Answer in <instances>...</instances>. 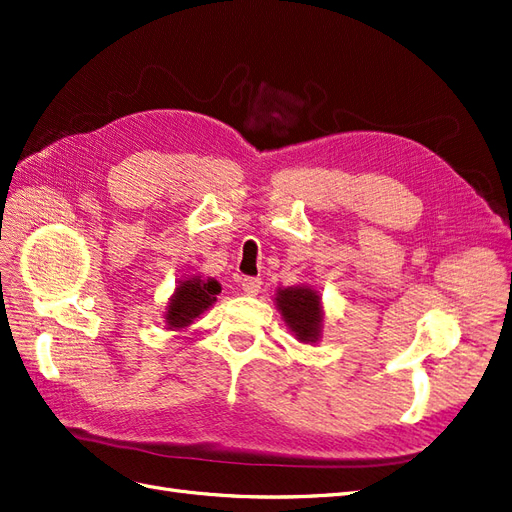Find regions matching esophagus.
<instances>
[{
  "label": "esophagus",
  "mask_w": 512,
  "mask_h": 512,
  "mask_svg": "<svg viewBox=\"0 0 512 512\" xmlns=\"http://www.w3.org/2000/svg\"><path fill=\"white\" fill-rule=\"evenodd\" d=\"M261 278H242V291L246 295H257L261 291Z\"/></svg>",
  "instance_id": "esophagus-1"
}]
</instances>
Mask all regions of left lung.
Here are the masks:
<instances>
[{
  "label": "left lung",
  "mask_w": 512,
  "mask_h": 512,
  "mask_svg": "<svg viewBox=\"0 0 512 512\" xmlns=\"http://www.w3.org/2000/svg\"><path fill=\"white\" fill-rule=\"evenodd\" d=\"M274 304L299 344H318L325 329L323 297L310 285L278 287Z\"/></svg>",
  "instance_id": "8db88e82"
}]
</instances>
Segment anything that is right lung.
I'll return each mask as SVG.
<instances>
[{"mask_svg":"<svg viewBox=\"0 0 512 512\" xmlns=\"http://www.w3.org/2000/svg\"><path fill=\"white\" fill-rule=\"evenodd\" d=\"M221 293V285L215 278H204L200 274L183 276L173 295L168 297L164 310V325L168 331H183L211 308L217 295Z\"/></svg>","mask_w":512,"mask_h":512,"instance_id":"add662e5","label":"right lung"}]
</instances>
